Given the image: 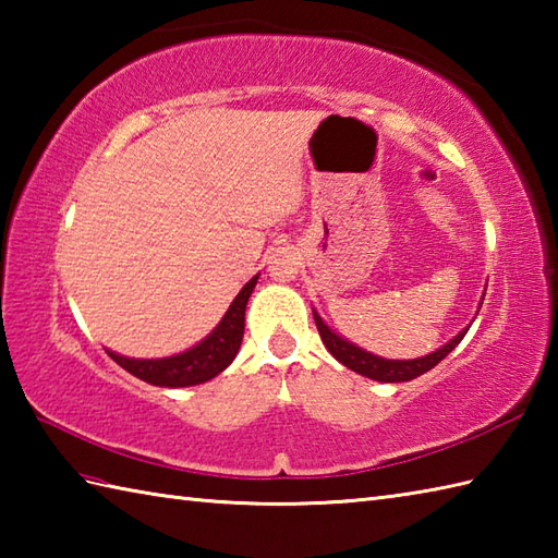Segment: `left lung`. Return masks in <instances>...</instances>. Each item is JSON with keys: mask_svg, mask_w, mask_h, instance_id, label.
I'll list each match as a JSON object with an SVG mask.
<instances>
[{"mask_svg": "<svg viewBox=\"0 0 558 558\" xmlns=\"http://www.w3.org/2000/svg\"><path fill=\"white\" fill-rule=\"evenodd\" d=\"M314 322H316V328H318V336H322V340H324V345L328 348V352L333 354V357L340 364H345L348 369L357 372L366 378H374V381H381V384L412 381V378H417L429 369H434V366L441 362L450 350H456V345L462 338H465L468 328H470V326L462 328L456 338H450L446 342V345H441L436 352L424 354V357H417V360H386V357H378V354L366 352V350L354 345V342L338 336L336 330L330 328L322 316H318L316 310H314Z\"/></svg>", "mask_w": 558, "mask_h": 558, "instance_id": "1", "label": "left lung"}]
</instances>
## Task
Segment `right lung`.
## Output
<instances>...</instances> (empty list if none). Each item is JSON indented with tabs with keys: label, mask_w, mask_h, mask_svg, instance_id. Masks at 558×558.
Instances as JSON below:
<instances>
[{
	"label": "right lung",
	"mask_w": 558,
	"mask_h": 558,
	"mask_svg": "<svg viewBox=\"0 0 558 558\" xmlns=\"http://www.w3.org/2000/svg\"><path fill=\"white\" fill-rule=\"evenodd\" d=\"M258 276H254L246 286L240 290V294L232 300L230 310L225 312L220 324L210 330V333L196 342L194 348H189L180 354H172V357H160V360H134L124 357V354H117L112 350H105L110 357L134 374L141 381L160 388H186L196 384H206L210 378H216L220 372L228 369L232 360L240 352L242 338H244V312L246 302L252 298L256 288Z\"/></svg>",
	"instance_id": "right-lung-1"
}]
</instances>
